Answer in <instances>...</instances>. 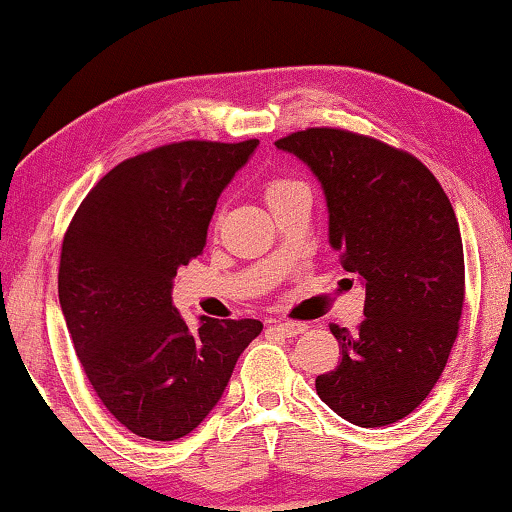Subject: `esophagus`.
<instances>
[{
  "label": "esophagus",
  "instance_id": "obj_1",
  "mask_svg": "<svg viewBox=\"0 0 512 512\" xmlns=\"http://www.w3.org/2000/svg\"><path fill=\"white\" fill-rule=\"evenodd\" d=\"M272 333H277L279 338H296L298 333L307 331V324H300V321H279L270 328Z\"/></svg>",
  "mask_w": 512,
  "mask_h": 512
}]
</instances>
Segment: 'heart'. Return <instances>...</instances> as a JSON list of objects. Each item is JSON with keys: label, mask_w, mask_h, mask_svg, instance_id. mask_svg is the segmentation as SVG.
<instances>
[{"label": "heart", "mask_w": 512, "mask_h": 512, "mask_svg": "<svg viewBox=\"0 0 512 512\" xmlns=\"http://www.w3.org/2000/svg\"><path fill=\"white\" fill-rule=\"evenodd\" d=\"M296 186H303L300 181L296 179H286V177H277V179H270L268 184H265V200H268V205H272V202L282 198V195H286L289 191H293Z\"/></svg>", "instance_id": "b5f03b06"}]
</instances>
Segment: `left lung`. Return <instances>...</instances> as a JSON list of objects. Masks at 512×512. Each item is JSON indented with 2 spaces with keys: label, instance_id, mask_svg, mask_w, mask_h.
Instances as JSON below:
<instances>
[{
  "label": "left lung",
  "instance_id": "left-lung-1",
  "mask_svg": "<svg viewBox=\"0 0 512 512\" xmlns=\"http://www.w3.org/2000/svg\"><path fill=\"white\" fill-rule=\"evenodd\" d=\"M317 174L328 237L366 282V319L331 326L342 359L317 394L356 426L394 424L422 405L459 333L466 275L452 202L412 153L342 128H307L275 142Z\"/></svg>",
  "mask_w": 512,
  "mask_h": 512
}]
</instances>
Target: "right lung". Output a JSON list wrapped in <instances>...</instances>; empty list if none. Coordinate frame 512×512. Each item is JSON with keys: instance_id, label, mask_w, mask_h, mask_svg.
Masks as SVG:
<instances>
[{"instance_id": "add662e5", "label": "right lung", "mask_w": 512, "mask_h": 512, "mask_svg": "<svg viewBox=\"0 0 512 512\" xmlns=\"http://www.w3.org/2000/svg\"><path fill=\"white\" fill-rule=\"evenodd\" d=\"M258 139H186L97 181L62 240L58 293L83 373L118 424L149 440L191 433L219 403L258 319H200L172 305L179 265L202 254L216 200Z\"/></svg>"}]
</instances>
